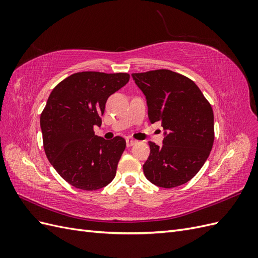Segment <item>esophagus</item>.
I'll use <instances>...</instances> for the list:
<instances>
[{"instance_id":"1","label":"esophagus","mask_w":258,"mask_h":258,"mask_svg":"<svg viewBox=\"0 0 258 258\" xmlns=\"http://www.w3.org/2000/svg\"><path fill=\"white\" fill-rule=\"evenodd\" d=\"M136 140H134V139H127L126 140V145H127V147H130V146H132L134 144H136Z\"/></svg>"}]
</instances>
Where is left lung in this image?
I'll list each match as a JSON object with an SVG mask.
<instances>
[{"mask_svg":"<svg viewBox=\"0 0 258 258\" xmlns=\"http://www.w3.org/2000/svg\"><path fill=\"white\" fill-rule=\"evenodd\" d=\"M146 98L151 123L161 122L165 139L150 142L143 165L146 178L156 186L172 188L196 175L214 142L212 106L188 77L161 69L131 75Z\"/></svg>","mask_w":258,"mask_h":258,"instance_id":"obj_1","label":"left lung"}]
</instances>
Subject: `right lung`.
<instances>
[{"instance_id":"add662e5","label":"right lung","mask_w":258,"mask_h":258,"mask_svg":"<svg viewBox=\"0 0 258 258\" xmlns=\"http://www.w3.org/2000/svg\"><path fill=\"white\" fill-rule=\"evenodd\" d=\"M128 73L79 72L60 82L41 114L45 154L69 184L83 190H97L110 184L126 141L104 140L95 135L106 100L129 82Z\"/></svg>"}]
</instances>
